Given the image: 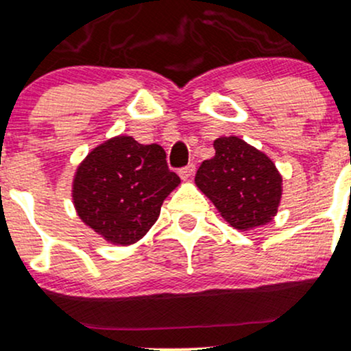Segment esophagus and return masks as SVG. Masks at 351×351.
Here are the masks:
<instances>
[{
	"instance_id": "1",
	"label": "esophagus",
	"mask_w": 351,
	"mask_h": 351,
	"mask_svg": "<svg viewBox=\"0 0 351 351\" xmlns=\"http://www.w3.org/2000/svg\"><path fill=\"white\" fill-rule=\"evenodd\" d=\"M195 164H189V166L179 169V176L182 177V179H190V177L195 174Z\"/></svg>"
}]
</instances>
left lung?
I'll return each mask as SVG.
<instances>
[{
	"mask_svg": "<svg viewBox=\"0 0 351 351\" xmlns=\"http://www.w3.org/2000/svg\"><path fill=\"white\" fill-rule=\"evenodd\" d=\"M213 146L215 158L197 171L198 189L232 228L247 231L270 221L281 198L275 164L237 136H221Z\"/></svg>",
	"mask_w": 351,
	"mask_h": 351,
	"instance_id": "obj_1",
	"label": "left lung"
}]
</instances>
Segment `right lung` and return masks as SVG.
Segmentation results:
<instances>
[{"label": "right lung", "mask_w": 351, "mask_h": 351, "mask_svg": "<svg viewBox=\"0 0 351 351\" xmlns=\"http://www.w3.org/2000/svg\"><path fill=\"white\" fill-rule=\"evenodd\" d=\"M179 184L161 146L117 136L90 151L77 167L73 200L89 228L127 245L149 231L164 198Z\"/></svg>", "instance_id": "right-lung-1"}]
</instances>
